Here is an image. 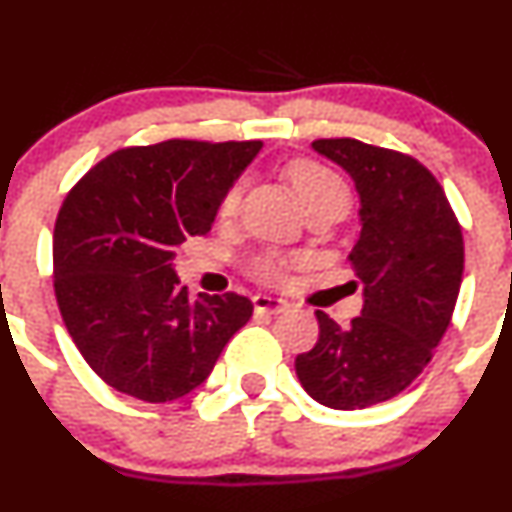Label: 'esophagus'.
Instances as JSON below:
<instances>
[{
	"instance_id": "obj_1",
	"label": "esophagus",
	"mask_w": 512,
	"mask_h": 512,
	"mask_svg": "<svg viewBox=\"0 0 512 512\" xmlns=\"http://www.w3.org/2000/svg\"><path fill=\"white\" fill-rule=\"evenodd\" d=\"M252 304H255L257 314H282L289 307L285 299L270 297V294H255Z\"/></svg>"
}]
</instances>
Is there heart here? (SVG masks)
<instances>
[{
	"label": "heart",
	"mask_w": 512,
	"mask_h": 512,
	"mask_svg": "<svg viewBox=\"0 0 512 512\" xmlns=\"http://www.w3.org/2000/svg\"><path fill=\"white\" fill-rule=\"evenodd\" d=\"M287 183L292 185V190L297 193L299 203H302L304 213L319 205H339V208L347 210L349 205V185L344 183V178L339 173H334L327 165L317 163V160L309 158H297L292 163H287L285 168ZM240 203V188H230L220 200V218H232ZM297 260H289V257L272 255H257L250 262L247 272H250L252 280L262 282V285L280 287L287 282L289 267Z\"/></svg>",
	"instance_id": "obj_1"
}]
</instances>
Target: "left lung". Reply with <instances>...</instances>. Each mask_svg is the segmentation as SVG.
Returning <instances> with one entry per match:
<instances>
[{
	"instance_id": "left-lung-1",
	"label": "left lung",
	"mask_w": 512,
	"mask_h": 512,
	"mask_svg": "<svg viewBox=\"0 0 512 512\" xmlns=\"http://www.w3.org/2000/svg\"><path fill=\"white\" fill-rule=\"evenodd\" d=\"M312 148L342 165L359 193L361 235L349 260L364 307L347 329L317 312L319 339L294 371L322 406L366 409L399 396L446 334L463 277L461 225L416 158L356 138H319Z\"/></svg>"
}]
</instances>
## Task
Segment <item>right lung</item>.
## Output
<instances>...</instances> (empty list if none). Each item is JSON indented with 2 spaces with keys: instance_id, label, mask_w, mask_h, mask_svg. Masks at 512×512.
<instances>
[{
  "instance_id": "obj_1",
  "label": "right lung",
  "mask_w": 512,
  "mask_h": 512,
  "mask_svg": "<svg viewBox=\"0 0 512 512\" xmlns=\"http://www.w3.org/2000/svg\"><path fill=\"white\" fill-rule=\"evenodd\" d=\"M262 141L121 148L66 195L54 225V292L86 364L111 389L165 404L198 389L252 317L242 294L190 302L178 247L213 227Z\"/></svg>"
}]
</instances>
